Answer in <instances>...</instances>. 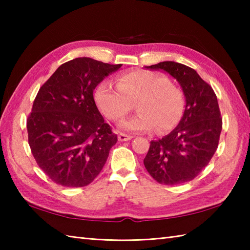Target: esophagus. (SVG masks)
<instances>
[{
	"instance_id": "esophagus-1",
	"label": "esophagus",
	"mask_w": 250,
	"mask_h": 250,
	"mask_svg": "<svg viewBox=\"0 0 250 250\" xmlns=\"http://www.w3.org/2000/svg\"><path fill=\"white\" fill-rule=\"evenodd\" d=\"M132 137H133V136L128 135V134H125V133H120V134L118 135V140H119L120 142H126V141L132 140Z\"/></svg>"
}]
</instances>
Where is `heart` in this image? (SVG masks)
Instances as JSON below:
<instances>
[{"label": "heart", "instance_id": "1", "mask_svg": "<svg viewBox=\"0 0 250 250\" xmlns=\"http://www.w3.org/2000/svg\"><path fill=\"white\" fill-rule=\"evenodd\" d=\"M115 88L102 83L94 98L100 110L111 121L120 120L136 103L140 114L120 122L119 128L128 132H159L172 130L178 125L185 111L183 90L171 83L163 74L134 71L124 74Z\"/></svg>", "mask_w": 250, "mask_h": 250}]
</instances>
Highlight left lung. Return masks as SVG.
<instances>
[{"label": "left lung", "instance_id": "left-lung-1", "mask_svg": "<svg viewBox=\"0 0 250 250\" xmlns=\"http://www.w3.org/2000/svg\"><path fill=\"white\" fill-rule=\"evenodd\" d=\"M174 77L186 99L184 115L171 133L151 141L144 166L163 185L190 182L203 169L218 147L222 119L218 101L208 83L193 68L174 61L145 66Z\"/></svg>", "mask_w": 250, "mask_h": 250}]
</instances>
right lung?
<instances>
[{
  "label": "right lung",
  "mask_w": 250,
  "mask_h": 250,
  "mask_svg": "<svg viewBox=\"0 0 250 250\" xmlns=\"http://www.w3.org/2000/svg\"><path fill=\"white\" fill-rule=\"evenodd\" d=\"M121 65L76 58L40 88L26 128L32 155L52 182L84 187L102 171L118 140L95 105L93 90Z\"/></svg>",
  "instance_id": "right-lung-1"
}]
</instances>
